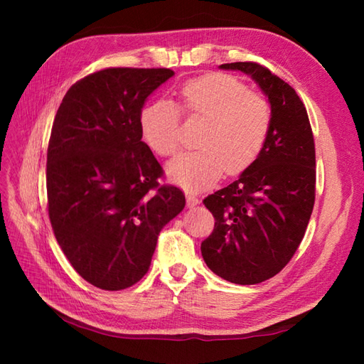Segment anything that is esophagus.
<instances>
[{"label": "esophagus", "instance_id": "1", "mask_svg": "<svg viewBox=\"0 0 364 364\" xmlns=\"http://www.w3.org/2000/svg\"><path fill=\"white\" fill-rule=\"evenodd\" d=\"M186 202H188V206L192 208L200 203V198L196 194H192V192H186Z\"/></svg>", "mask_w": 364, "mask_h": 364}]
</instances>
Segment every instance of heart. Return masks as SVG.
I'll return each mask as SVG.
<instances>
[{"label": "heart", "instance_id": "obj_1", "mask_svg": "<svg viewBox=\"0 0 364 364\" xmlns=\"http://www.w3.org/2000/svg\"><path fill=\"white\" fill-rule=\"evenodd\" d=\"M178 95L181 111L206 120V125L198 139L200 150L183 153L168 164L170 180L188 191L206 189L223 172L236 175L253 164L272 125V107L264 97L227 73L191 78ZM181 111L172 100L159 98L141 112L144 141L159 156H173L180 150Z\"/></svg>", "mask_w": 364, "mask_h": 364}]
</instances>
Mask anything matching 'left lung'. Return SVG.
I'll return each instance as SVG.
<instances>
[{
    "label": "left lung",
    "mask_w": 364,
    "mask_h": 364,
    "mask_svg": "<svg viewBox=\"0 0 364 364\" xmlns=\"http://www.w3.org/2000/svg\"><path fill=\"white\" fill-rule=\"evenodd\" d=\"M220 68L258 82L272 107V125L253 164L203 200L215 222L202 257L223 280L257 284L280 272L305 236L316 197L314 137L296 90L269 68L257 63Z\"/></svg>",
    "instance_id": "obj_1"
}]
</instances>
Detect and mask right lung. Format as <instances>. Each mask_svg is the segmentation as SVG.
Instances as JSON below:
<instances>
[{
    "mask_svg": "<svg viewBox=\"0 0 364 364\" xmlns=\"http://www.w3.org/2000/svg\"><path fill=\"white\" fill-rule=\"evenodd\" d=\"M170 68L111 67L67 90L46 153L48 215L67 259L105 291L137 283L158 235L186 205L183 191L159 184L164 170L142 142V106Z\"/></svg>",
    "mask_w": 364,
    "mask_h": 364,
    "instance_id": "add662e5",
    "label": "right lung"
}]
</instances>
